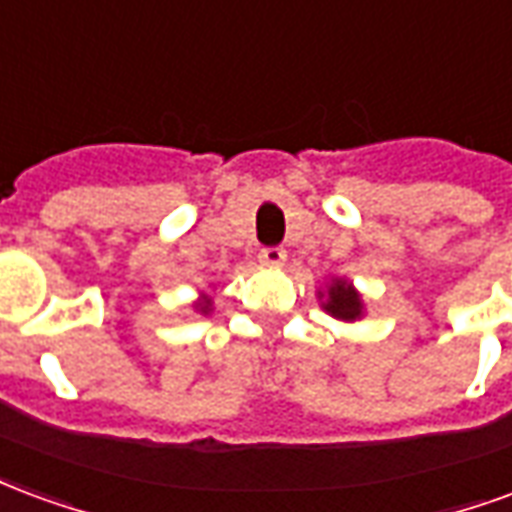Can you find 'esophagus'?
<instances>
[{
	"mask_svg": "<svg viewBox=\"0 0 512 512\" xmlns=\"http://www.w3.org/2000/svg\"><path fill=\"white\" fill-rule=\"evenodd\" d=\"M285 260H288V252L282 246H266V249H260V263L263 266L279 268L285 266Z\"/></svg>",
	"mask_w": 512,
	"mask_h": 512,
	"instance_id": "1",
	"label": "esophagus"
}]
</instances>
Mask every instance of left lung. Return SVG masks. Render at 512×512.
Here are the masks:
<instances>
[{
	"instance_id": "8db88e82",
	"label": "left lung",
	"mask_w": 512,
	"mask_h": 512,
	"mask_svg": "<svg viewBox=\"0 0 512 512\" xmlns=\"http://www.w3.org/2000/svg\"><path fill=\"white\" fill-rule=\"evenodd\" d=\"M318 301H321V310L332 315L334 321L354 323L365 318V299L351 279L329 277V282L318 290Z\"/></svg>"
}]
</instances>
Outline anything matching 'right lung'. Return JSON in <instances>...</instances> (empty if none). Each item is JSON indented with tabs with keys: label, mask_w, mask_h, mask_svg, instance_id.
<instances>
[{
	"label": "right lung",
	"mask_w": 512,
	"mask_h": 512,
	"mask_svg": "<svg viewBox=\"0 0 512 512\" xmlns=\"http://www.w3.org/2000/svg\"><path fill=\"white\" fill-rule=\"evenodd\" d=\"M194 312H200V315H211L213 312V296L208 290H202L197 301H194Z\"/></svg>",
	"instance_id": "obj_1"
}]
</instances>
